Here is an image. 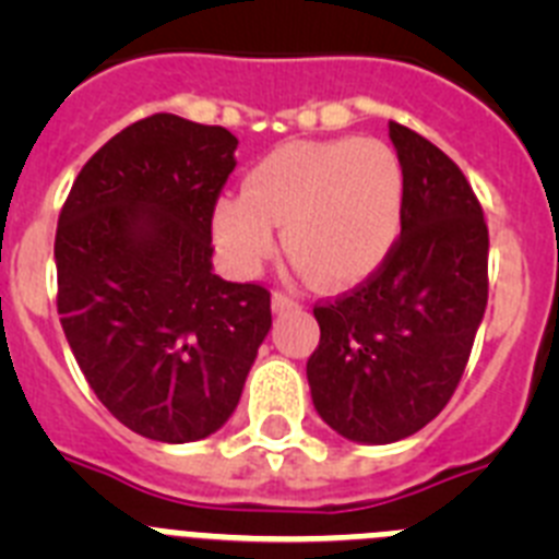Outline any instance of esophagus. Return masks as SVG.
<instances>
[{"label": "esophagus", "mask_w": 559, "mask_h": 559, "mask_svg": "<svg viewBox=\"0 0 559 559\" xmlns=\"http://www.w3.org/2000/svg\"><path fill=\"white\" fill-rule=\"evenodd\" d=\"M271 308H274V313H285V310L299 308V302L290 299L288 294H283V290H274V296H271Z\"/></svg>", "instance_id": "1"}]
</instances>
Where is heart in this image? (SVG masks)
Listing matches in <instances>:
<instances>
[{
  "label": "heart",
  "mask_w": 559,
  "mask_h": 559,
  "mask_svg": "<svg viewBox=\"0 0 559 559\" xmlns=\"http://www.w3.org/2000/svg\"><path fill=\"white\" fill-rule=\"evenodd\" d=\"M406 176L380 140L288 142L257 162L240 195L215 206V237L231 265L254 271L276 231L296 263L324 288H349L374 274L397 246Z\"/></svg>",
  "instance_id": "heart-1"
}]
</instances>
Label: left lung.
I'll return each instance as SVG.
<instances>
[{
  "mask_svg": "<svg viewBox=\"0 0 559 559\" xmlns=\"http://www.w3.org/2000/svg\"><path fill=\"white\" fill-rule=\"evenodd\" d=\"M389 140L406 176L400 240L367 285L316 305L308 360L319 417L364 445L412 437L448 406L487 308L490 235L464 173L412 128L389 122Z\"/></svg>",
  "mask_w": 559,
  "mask_h": 559,
  "instance_id": "1",
  "label": "left lung"
}]
</instances>
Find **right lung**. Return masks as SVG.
Instances as JSON below:
<instances>
[{
  "label": "right lung",
  "mask_w": 559,
  "mask_h": 559,
  "mask_svg": "<svg viewBox=\"0 0 559 559\" xmlns=\"http://www.w3.org/2000/svg\"><path fill=\"white\" fill-rule=\"evenodd\" d=\"M237 136L153 114L78 173L56 231L58 313L97 400L156 442H199L240 403L271 330L263 285L212 271Z\"/></svg>",
  "instance_id": "right-lung-1"
}]
</instances>
